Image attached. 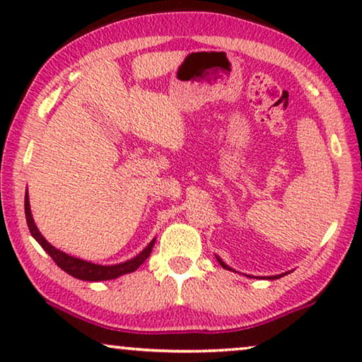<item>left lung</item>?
I'll use <instances>...</instances> for the list:
<instances>
[{
    "label": "left lung",
    "mask_w": 362,
    "mask_h": 362,
    "mask_svg": "<svg viewBox=\"0 0 362 362\" xmlns=\"http://www.w3.org/2000/svg\"><path fill=\"white\" fill-rule=\"evenodd\" d=\"M217 260H219V264H221L222 267H224V269H227V270H232L229 265H226L224 262H222V260L219 259V257H217ZM232 272H234V270H232ZM284 275H285V274H284ZM280 276H281V275H275V276H267V279H269V280H275V279H280Z\"/></svg>",
    "instance_id": "left-lung-1"
}]
</instances>
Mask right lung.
Returning <instances> with one entry per match:
<instances>
[{
    "instance_id": "right-lung-1",
    "label": "right lung",
    "mask_w": 362,
    "mask_h": 362,
    "mask_svg": "<svg viewBox=\"0 0 362 362\" xmlns=\"http://www.w3.org/2000/svg\"><path fill=\"white\" fill-rule=\"evenodd\" d=\"M24 212H26V221H28V227L31 235L36 239L44 250L51 255V259L56 262L57 267L66 272V274L72 275L74 279L78 280H86V281H102V280H113L118 279V276L125 275V274H132L135 272L138 267H140L143 262H145L148 257H150L153 245H155V239H153L150 244L145 247V250L140 252L136 257L133 259L123 262V264H117V265H97L92 264V262H86L77 259V257H72L66 254V252L56 249V247L49 244V242L44 239L41 235V232L37 230L36 224H34L33 214H31V207H29V197L28 194L24 196Z\"/></svg>"
}]
</instances>
